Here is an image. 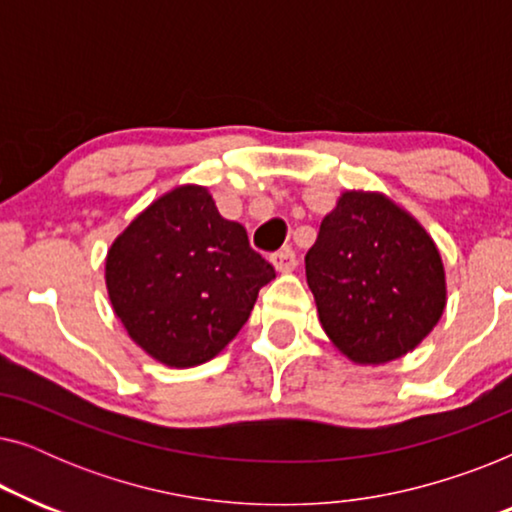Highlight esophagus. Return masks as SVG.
I'll list each match as a JSON object with an SVG mask.
<instances>
[{
	"instance_id": "1",
	"label": "esophagus",
	"mask_w": 512,
	"mask_h": 512,
	"mask_svg": "<svg viewBox=\"0 0 512 512\" xmlns=\"http://www.w3.org/2000/svg\"><path fill=\"white\" fill-rule=\"evenodd\" d=\"M270 263L275 265V270L282 272V275H284V272H291L298 265L296 254H293V249H289V247L279 249L277 254H272L270 256Z\"/></svg>"
}]
</instances>
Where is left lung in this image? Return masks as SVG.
<instances>
[{"instance_id": "left-lung-1", "label": "left lung", "mask_w": 512, "mask_h": 512, "mask_svg": "<svg viewBox=\"0 0 512 512\" xmlns=\"http://www.w3.org/2000/svg\"><path fill=\"white\" fill-rule=\"evenodd\" d=\"M328 340L356 366L412 352L443 317V256L408 209L380 191H345L305 256Z\"/></svg>"}]
</instances>
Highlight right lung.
Segmentation results:
<instances>
[{
    "instance_id": "add662e5",
    "label": "right lung",
    "mask_w": 512,
    "mask_h": 512,
    "mask_svg": "<svg viewBox=\"0 0 512 512\" xmlns=\"http://www.w3.org/2000/svg\"><path fill=\"white\" fill-rule=\"evenodd\" d=\"M275 268L223 219L207 186H174L111 242L104 282L130 340L170 368L200 366L247 324Z\"/></svg>"
}]
</instances>
